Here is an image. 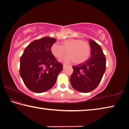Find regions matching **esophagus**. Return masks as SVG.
Masks as SVG:
<instances>
[{"label":"esophagus","instance_id":"34e87169","mask_svg":"<svg viewBox=\"0 0 129 129\" xmlns=\"http://www.w3.org/2000/svg\"><path fill=\"white\" fill-rule=\"evenodd\" d=\"M68 66V65H67V64H64L63 65V69H65L66 68V67Z\"/></svg>","mask_w":129,"mask_h":129}]
</instances>
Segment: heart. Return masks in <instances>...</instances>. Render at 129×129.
Segmentation results:
<instances>
[{"instance_id":"heart-1","label":"heart","mask_w":129,"mask_h":129,"mask_svg":"<svg viewBox=\"0 0 129 129\" xmlns=\"http://www.w3.org/2000/svg\"><path fill=\"white\" fill-rule=\"evenodd\" d=\"M51 50L56 58H60L66 53L68 55L62 58L63 62L73 60L75 64H81L88 59L91 55V46L86 41L80 39H70L63 42L62 45L55 43L52 45Z\"/></svg>"}]
</instances>
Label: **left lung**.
<instances>
[{"instance_id":"1","label":"left lung","mask_w":129,"mask_h":129,"mask_svg":"<svg viewBox=\"0 0 129 129\" xmlns=\"http://www.w3.org/2000/svg\"><path fill=\"white\" fill-rule=\"evenodd\" d=\"M89 44L91 49V56L85 62L73 66V73L70 76L73 88L84 93L96 88L106 69V58L101 46L91 39Z\"/></svg>"}]
</instances>
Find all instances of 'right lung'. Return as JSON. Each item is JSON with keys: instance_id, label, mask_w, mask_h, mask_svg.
Wrapping results in <instances>:
<instances>
[{"instance_id": "add662e5", "label": "right lung", "mask_w": 129, "mask_h": 129, "mask_svg": "<svg viewBox=\"0 0 129 129\" xmlns=\"http://www.w3.org/2000/svg\"><path fill=\"white\" fill-rule=\"evenodd\" d=\"M55 38L43 37L31 42L20 58V75L28 88L36 93H41L53 87L57 76L63 70L51 48Z\"/></svg>"}]
</instances>
